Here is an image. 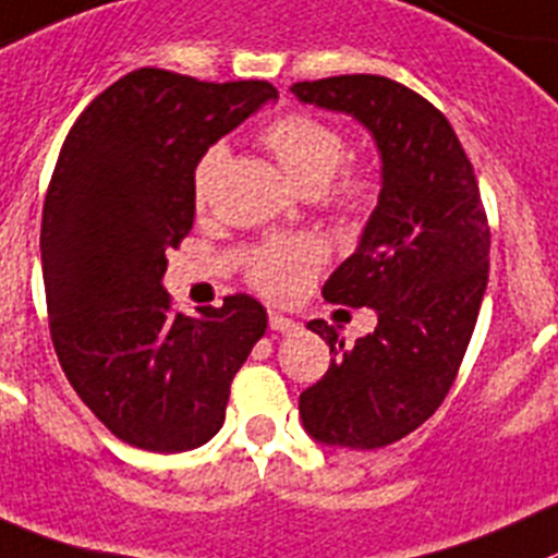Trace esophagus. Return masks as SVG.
<instances>
[{"mask_svg":"<svg viewBox=\"0 0 558 558\" xmlns=\"http://www.w3.org/2000/svg\"><path fill=\"white\" fill-rule=\"evenodd\" d=\"M268 326H270V331H276V333H293L295 328H299V323L290 320V317H284V315H279V312H270Z\"/></svg>","mask_w":558,"mask_h":558,"instance_id":"34e87169","label":"esophagus"}]
</instances>
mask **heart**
I'll return each instance as SVG.
<instances>
[{"instance_id": "b5f03b06", "label": "heart", "mask_w": 558, "mask_h": 558, "mask_svg": "<svg viewBox=\"0 0 558 558\" xmlns=\"http://www.w3.org/2000/svg\"><path fill=\"white\" fill-rule=\"evenodd\" d=\"M263 142L282 163L288 178L306 194L326 189L328 199L339 210H362L375 199L380 174L369 163H344L348 140L342 129L306 111H288L270 120L263 129ZM227 161V147L214 145L203 153L194 169L196 205L208 203L216 178ZM326 259V246L315 235H293L265 241L248 259V282L268 299L288 301L306 290L315 270Z\"/></svg>"}]
</instances>
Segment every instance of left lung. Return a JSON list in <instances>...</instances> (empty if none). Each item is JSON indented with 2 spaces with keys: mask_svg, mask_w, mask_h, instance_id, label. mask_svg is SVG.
<instances>
[{
  "mask_svg": "<svg viewBox=\"0 0 558 558\" xmlns=\"http://www.w3.org/2000/svg\"><path fill=\"white\" fill-rule=\"evenodd\" d=\"M290 93L353 114L384 161L362 243L323 288L331 304L375 310L378 326L344 348L326 320L306 323L333 359L301 391V422L328 447H389L438 411L474 333L490 268L480 183L447 117L405 84L353 73Z\"/></svg>",
  "mask_w": 558,
  "mask_h": 558,
  "instance_id": "left-lung-1",
  "label": "left lung"
}]
</instances>
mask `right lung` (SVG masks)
I'll use <instances>...</instances> for the list:
<instances>
[{
    "instance_id": "right-lung-1",
    "label": "right lung",
    "mask_w": 558,
    "mask_h": 558,
    "mask_svg": "<svg viewBox=\"0 0 558 558\" xmlns=\"http://www.w3.org/2000/svg\"><path fill=\"white\" fill-rule=\"evenodd\" d=\"M276 95L268 82L140 68L68 131L40 227L51 342L84 405L131 447L208 444L268 328L246 293L180 315L161 279L167 252L194 225L196 161Z\"/></svg>"
}]
</instances>
